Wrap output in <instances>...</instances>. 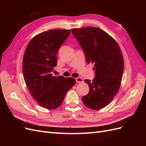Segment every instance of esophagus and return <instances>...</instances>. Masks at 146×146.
Segmentation results:
<instances>
[{"instance_id": "1", "label": "esophagus", "mask_w": 146, "mask_h": 146, "mask_svg": "<svg viewBox=\"0 0 146 146\" xmlns=\"http://www.w3.org/2000/svg\"><path fill=\"white\" fill-rule=\"evenodd\" d=\"M76 80L77 83H82L83 82V80L80 78V77H77V78H76Z\"/></svg>"}]
</instances>
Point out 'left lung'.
<instances>
[{"label": "left lung", "mask_w": 146, "mask_h": 146, "mask_svg": "<svg viewBox=\"0 0 146 146\" xmlns=\"http://www.w3.org/2000/svg\"><path fill=\"white\" fill-rule=\"evenodd\" d=\"M71 32L85 52L87 63L94 64V78L85 80L90 92L82 98L83 102L92 110L103 108L111 102L121 86L124 66L121 48L99 28L72 29Z\"/></svg>", "instance_id": "left-lung-1"}]
</instances>
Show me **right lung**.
Segmentation results:
<instances>
[{
    "label": "right lung",
    "instance_id": "obj_1",
    "mask_svg": "<svg viewBox=\"0 0 146 146\" xmlns=\"http://www.w3.org/2000/svg\"><path fill=\"white\" fill-rule=\"evenodd\" d=\"M70 33V30H50L38 34L25 50L23 72L25 82L39 105L54 110L62 104L68 90L76 84L74 78L53 76L57 53Z\"/></svg>",
    "mask_w": 146,
    "mask_h": 146
}]
</instances>
